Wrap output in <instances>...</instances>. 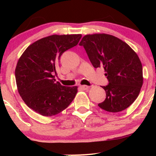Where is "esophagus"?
Listing matches in <instances>:
<instances>
[{
	"label": "esophagus",
	"mask_w": 156,
	"mask_h": 156,
	"mask_svg": "<svg viewBox=\"0 0 156 156\" xmlns=\"http://www.w3.org/2000/svg\"><path fill=\"white\" fill-rule=\"evenodd\" d=\"M81 88L84 89V90H87V89L89 88V87H88V86H87V85H82Z\"/></svg>",
	"instance_id": "34e87169"
}]
</instances>
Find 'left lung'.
Masks as SVG:
<instances>
[{
    "mask_svg": "<svg viewBox=\"0 0 156 156\" xmlns=\"http://www.w3.org/2000/svg\"><path fill=\"white\" fill-rule=\"evenodd\" d=\"M83 46L94 68L103 67L108 83L102 87L105 101L98 106L109 112H119L136 99L143 83L142 65L136 53L117 37L105 34L86 35Z\"/></svg>",
    "mask_w": 156,
    "mask_h": 156,
    "instance_id": "obj_1",
    "label": "left lung"
}]
</instances>
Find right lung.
Instances as JSON below:
<instances>
[{
  "mask_svg": "<svg viewBox=\"0 0 156 156\" xmlns=\"http://www.w3.org/2000/svg\"><path fill=\"white\" fill-rule=\"evenodd\" d=\"M81 34L52 35L26 48L17 62L15 79L25 103L45 117L67 108L76 97L77 87H64L55 79L61 55L78 44Z\"/></svg>",
  "mask_w": 156,
  "mask_h": 156,
  "instance_id": "add662e5",
  "label": "right lung"
}]
</instances>
